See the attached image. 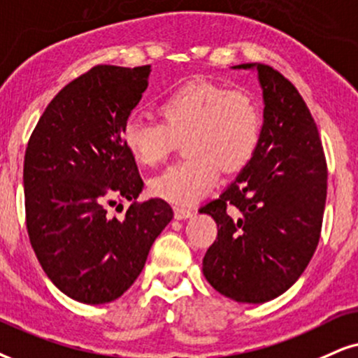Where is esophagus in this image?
I'll return each mask as SVG.
<instances>
[{"label":"esophagus","mask_w":358,"mask_h":358,"mask_svg":"<svg viewBox=\"0 0 358 358\" xmlns=\"http://www.w3.org/2000/svg\"><path fill=\"white\" fill-rule=\"evenodd\" d=\"M192 215V210L187 209V207H174V217L176 219H187Z\"/></svg>","instance_id":"1"}]
</instances>
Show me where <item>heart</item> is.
I'll list each match as a JSON object with an SVG mask.
<instances>
[{
  "label": "heart",
  "mask_w": 358,
  "mask_h": 358,
  "mask_svg": "<svg viewBox=\"0 0 358 358\" xmlns=\"http://www.w3.org/2000/svg\"><path fill=\"white\" fill-rule=\"evenodd\" d=\"M161 121L127 117L122 144L139 164L156 166L184 143L186 159L154 176L151 192L161 199L191 206L217 184L220 167L241 171L257 151L262 116L241 90L207 79L179 86L157 106Z\"/></svg>",
  "instance_id": "heart-1"
}]
</instances>
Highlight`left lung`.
Masks as SVG:
<instances>
[{
  "instance_id": "8db88e82",
  "label": "left lung",
  "mask_w": 358,
  "mask_h": 358,
  "mask_svg": "<svg viewBox=\"0 0 358 358\" xmlns=\"http://www.w3.org/2000/svg\"><path fill=\"white\" fill-rule=\"evenodd\" d=\"M264 126L254 157L217 199L201 207L217 224L202 259L207 282L236 302L279 297L302 275L320 239L327 161L314 117L292 83L262 63Z\"/></svg>"
}]
</instances>
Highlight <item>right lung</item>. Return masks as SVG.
Returning a JSON list of instances; mask_svg holds the SVG:
<instances>
[{
  "instance_id": "1",
  "label": "right lung",
  "mask_w": 358,
  "mask_h": 358,
  "mask_svg": "<svg viewBox=\"0 0 358 358\" xmlns=\"http://www.w3.org/2000/svg\"><path fill=\"white\" fill-rule=\"evenodd\" d=\"M149 73V64L94 66L51 99L28 141L23 180L31 245L52 284L78 302L121 297L174 215L157 197L138 201L144 184L122 144V126ZM116 200L131 202L124 220L107 215Z\"/></svg>"
}]
</instances>
